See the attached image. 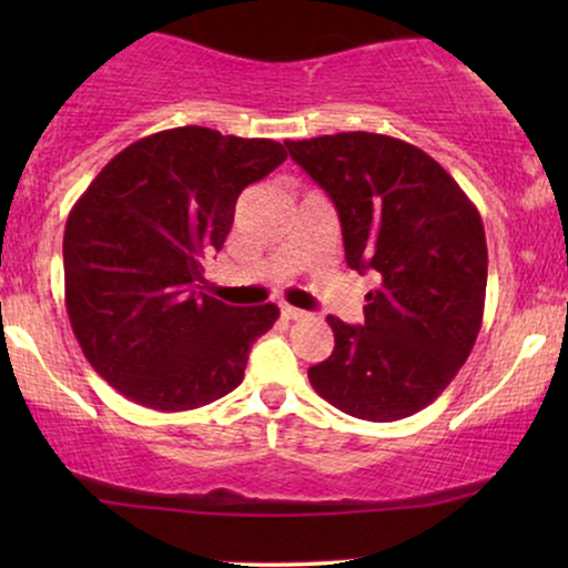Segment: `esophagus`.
Returning <instances> with one entry per match:
<instances>
[{"label": "esophagus", "mask_w": 568, "mask_h": 568, "mask_svg": "<svg viewBox=\"0 0 568 568\" xmlns=\"http://www.w3.org/2000/svg\"><path fill=\"white\" fill-rule=\"evenodd\" d=\"M280 310H283L285 321H304V317H306L304 310H296V306H291V304H283Z\"/></svg>", "instance_id": "34e87169"}]
</instances>
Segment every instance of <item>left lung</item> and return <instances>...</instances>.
Instances as JSON below:
<instances>
[{
    "label": "left lung",
    "mask_w": 568,
    "mask_h": 568,
    "mask_svg": "<svg viewBox=\"0 0 568 568\" xmlns=\"http://www.w3.org/2000/svg\"><path fill=\"white\" fill-rule=\"evenodd\" d=\"M285 146L334 200L347 264L382 277L366 323L328 317L336 347L310 368L312 387L357 419H406L452 384L484 323L478 207L427 152L393 135L357 130Z\"/></svg>",
    "instance_id": "8db88e82"
}]
</instances>
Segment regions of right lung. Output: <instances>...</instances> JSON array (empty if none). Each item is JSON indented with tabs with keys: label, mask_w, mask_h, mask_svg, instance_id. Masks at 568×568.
<instances>
[{
	"label": "right lung",
	"mask_w": 568,
	"mask_h": 568,
	"mask_svg": "<svg viewBox=\"0 0 568 568\" xmlns=\"http://www.w3.org/2000/svg\"><path fill=\"white\" fill-rule=\"evenodd\" d=\"M285 158L270 139L162 130L122 149L74 202L63 232L71 331L128 400L189 410L243 382L280 310L197 291L202 258L224 245L240 192Z\"/></svg>",
	"instance_id": "1"
}]
</instances>
